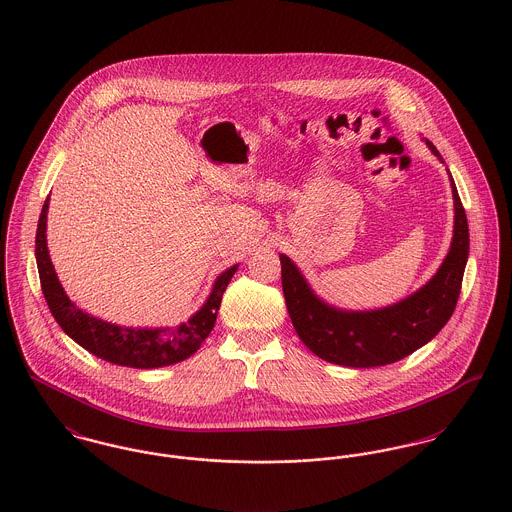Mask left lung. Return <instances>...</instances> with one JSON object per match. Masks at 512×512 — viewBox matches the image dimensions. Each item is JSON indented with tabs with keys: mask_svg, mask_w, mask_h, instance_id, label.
Returning a JSON list of instances; mask_svg holds the SVG:
<instances>
[{
	"mask_svg": "<svg viewBox=\"0 0 512 512\" xmlns=\"http://www.w3.org/2000/svg\"><path fill=\"white\" fill-rule=\"evenodd\" d=\"M423 141L443 162L433 143ZM451 187L454 230L447 257L420 290L387 307L348 311L329 305L313 292L296 263L280 253L282 290L292 325L315 356L346 367H379L410 356L447 325L470 251L468 220L452 176Z\"/></svg>",
	"mask_w": 512,
	"mask_h": 512,
	"instance_id": "obj_1",
	"label": "left lung"
}]
</instances>
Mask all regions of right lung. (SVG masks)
<instances>
[{"label": "right lung", "mask_w": 512, "mask_h": 512, "mask_svg": "<svg viewBox=\"0 0 512 512\" xmlns=\"http://www.w3.org/2000/svg\"><path fill=\"white\" fill-rule=\"evenodd\" d=\"M48 205L46 199L36 228V265L40 274V286L46 303L58 321L61 331L73 338L79 346L89 350L100 360L116 363L121 367L135 369H154L164 365H174L193 356L203 340L211 334L216 323V313L220 309L222 294L230 284L232 276L240 265L218 274L212 284L211 294L205 303L180 325L174 327H121L116 323L102 321L92 317L91 313L77 307L61 286L60 278L54 271L48 243H46V220H48Z\"/></svg>", "instance_id": "1"}]
</instances>
